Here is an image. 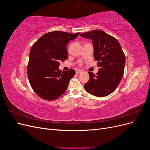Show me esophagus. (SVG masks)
<instances>
[{"mask_svg": "<svg viewBox=\"0 0 150 150\" xmlns=\"http://www.w3.org/2000/svg\"><path fill=\"white\" fill-rule=\"evenodd\" d=\"M81 72H82V71H80V70H76V73L77 74H79L81 73Z\"/></svg>", "mask_w": 150, "mask_h": 150, "instance_id": "esophagus-1", "label": "esophagus"}]
</instances>
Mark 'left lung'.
<instances>
[{"mask_svg": "<svg viewBox=\"0 0 150 150\" xmlns=\"http://www.w3.org/2000/svg\"><path fill=\"white\" fill-rule=\"evenodd\" d=\"M80 35L92 40L94 57L99 67L96 75L88 72L89 80L84 84V89L97 97L108 96L116 89L124 74L126 59L121 45L115 38L101 30Z\"/></svg>", "mask_w": 150, "mask_h": 150, "instance_id": "1", "label": "left lung"}]
</instances>
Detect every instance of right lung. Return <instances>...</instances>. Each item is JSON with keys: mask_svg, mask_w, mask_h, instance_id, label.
<instances>
[{"mask_svg": "<svg viewBox=\"0 0 150 150\" xmlns=\"http://www.w3.org/2000/svg\"><path fill=\"white\" fill-rule=\"evenodd\" d=\"M80 33L53 31L45 34L32 46L28 65L30 84L38 96L47 101L59 98L67 90L76 72L59 69L60 61L67 59V44Z\"/></svg>", "mask_w": 150, "mask_h": 150, "instance_id": "right-lung-1", "label": "right lung"}]
</instances>
